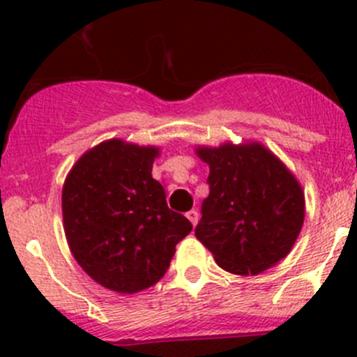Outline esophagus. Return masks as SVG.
<instances>
[{"label":"esophagus","instance_id":"esophagus-1","mask_svg":"<svg viewBox=\"0 0 357 357\" xmlns=\"http://www.w3.org/2000/svg\"><path fill=\"white\" fill-rule=\"evenodd\" d=\"M186 218L190 219V222H192L193 226L197 225V222H199V212L197 211H190V212H186Z\"/></svg>","mask_w":357,"mask_h":357}]
</instances>
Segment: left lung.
<instances>
[{
	"instance_id": "obj_1",
	"label": "left lung",
	"mask_w": 357,
	"mask_h": 357,
	"mask_svg": "<svg viewBox=\"0 0 357 357\" xmlns=\"http://www.w3.org/2000/svg\"><path fill=\"white\" fill-rule=\"evenodd\" d=\"M208 164V197L195 236L233 275H259L287 257L305 214L304 193L261 143L199 146Z\"/></svg>"
}]
</instances>
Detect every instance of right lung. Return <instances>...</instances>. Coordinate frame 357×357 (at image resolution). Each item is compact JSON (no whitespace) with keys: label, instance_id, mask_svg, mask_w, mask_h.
I'll list each match as a JSON object with an SVG mask.
<instances>
[{"label":"right lung","instance_id":"1","mask_svg":"<svg viewBox=\"0 0 357 357\" xmlns=\"http://www.w3.org/2000/svg\"><path fill=\"white\" fill-rule=\"evenodd\" d=\"M155 146L109 139L75 162L62 192L63 229L77 264L105 289L136 294L167 271L192 222L152 178Z\"/></svg>","mask_w":357,"mask_h":357}]
</instances>
